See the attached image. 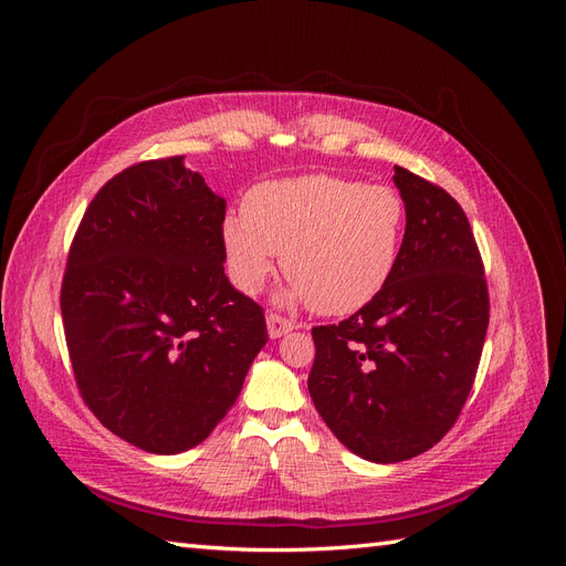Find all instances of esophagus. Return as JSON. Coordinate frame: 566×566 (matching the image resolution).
Returning a JSON list of instances; mask_svg holds the SVG:
<instances>
[{"instance_id":"34e87169","label":"esophagus","mask_w":566,"mask_h":566,"mask_svg":"<svg viewBox=\"0 0 566 566\" xmlns=\"http://www.w3.org/2000/svg\"><path fill=\"white\" fill-rule=\"evenodd\" d=\"M266 328H269V337L271 339H279V337H283L287 333H293L297 328V323L287 321V318L279 316V314H269L266 316Z\"/></svg>"}]
</instances>
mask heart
I'll return each mask as SVG.
<instances>
[{
    "instance_id": "1",
    "label": "heart",
    "mask_w": 566,
    "mask_h": 566,
    "mask_svg": "<svg viewBox=\"0 0 566 566\" xmlns=\"http://www.w3.org/2000/svg\"><path fill=\"white\" fill-rule=\"evenodd\" d=\"M243 208L221 221V243L245 295L262 293L283 252L293 281L279 300L345 316L378 297L401 260L406 205L389 186L328 175L279 179L254 186Z\"/></svg>"
}]
</instances>
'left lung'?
Listing matches in <instances>:
<instances>
[{
	"label": "left lung",
	"instance_id": "1",
	"mask_svg": "<svg viewBox=\"0 0 566 566\" xmlns=\"http://www.w3.org/2000/svg\"><path fill=\"white\" fill-rule=\"evenodd\" d=\"M406 205L401 260L382 293L312 331L310 394L345 447L401 462L447 434L472 389L489 328L482 254L443 188L394 167Z\"/></svg>",
	"mask_w": 566,
	"mask_h": 566
}]
</instances>
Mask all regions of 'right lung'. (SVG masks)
Wrapping results in <instances>:
<instances>
[{
	"instance_id": "1",
	"label": "right lung",
	"mask_w": 566,
	"mask_h": 566,
	"mask_svg": "<svg viewBox=\"0 0 566 566\" xmlns=\"http://www.w3.org/2000/svg\"><path fill=\"white\" fill-rule=\"evenodd\" d=\"M224 214L184 156L139 163L96 193L67 254L61 314L82 399L142 451L208 439L269 339L262 306L224 273Z\"/></svg>"
}]
</instances>
